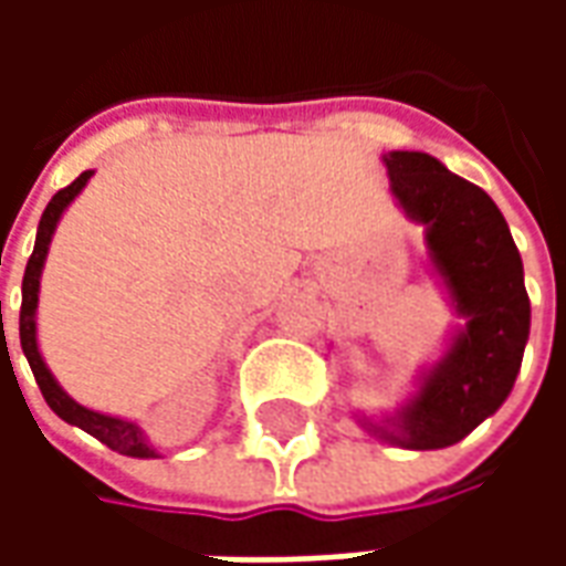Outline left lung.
<instances>
[{
    "mask_svg": "<svg viewBox=\"0 0 566 566\" xmlns=\"http://www.w3.org/2000/svg\"><path fill=\"white\" fill-rule=\"evenodd\" d=\"M391 197L424 227V258L458 324L412 379L394 412L357 424L397 449H449L470 437L512 394L531 336V300L510 223L482 187L449 172L424 150H388Z\"/></svg>",
    "mask_w": 566,
    "mask_h": 566,
    "instance_id": "obj_1",
    "label": "left lung"
}]
</instances>
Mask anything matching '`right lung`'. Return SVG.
<instances>
[{
    "instance_id": "1",
    "label": "right lung",
    "mask_w": 566,
    "mask_h": 566,
    "mask_svg": "<svg viewBox=\"0 0 566 566\" xmlns=\"http://www.w3.org/2000/svg\"><path fill=\"white\" fill-rule=\"evenodd\" d=\"M93 169L81 172L75 181L63 190H56L54 199L48 202L42 221H39V233H35V248H32V258L27 263V272H23V303H20V348L30 360V369L39 388H42L44 403L54 409L56 416L63 418L66 424L81 427L84 433H91L99 442H105L108 449L117 451V454H127V458H160V451L150 446V439L145 437L136 421L120 416H108V412H96L91 406H81L75 397H69L63 391V385L54 379L51 367L44 364L42 348H39V294H42V270L44 260H48V251H51V239L56 233V223L66 214V209L75 202L81 190L91 181ZM2 306V303H0ZM2 318V308H0Z\"/></svg>"
}]
</instances>
